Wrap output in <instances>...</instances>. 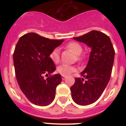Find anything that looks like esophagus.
<instances>
[{
    "mask_svg": "<svg viewBox=\"0 0 126 126\" xmlns=\"http://www.w3.org/2000/svg\"><path fill=\"white\" fill-rule=\"evenodd\" d=\"M65 78H66V76H64V75H62V80H65Z\"/></svg>",
    "mask_w": 126,
    "mask_h": 126,
    "instance_id": "esophagus-1",
    "label": "esophagus"
}]
</instances>
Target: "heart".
Here are the masks:
<instances>
[{"label": "heart", "mask_w": 126, "mask_h": 126, "mask_svg": "<svg viewBox=\"0 0 126 126\" xmlns=\"http://www.w3.org/2000/svg\"><path fill=\"white\" fill-rule=\"evenodd\" d=\"M65 47L67 49L71 50L75 53V55H77V59L78 61H82L84 57L81 55L80 53L82 51V46L80 44L76 42H71L68 43L67 45L65 46ZM49 57L52 61L54 63H58L60 60V51L58 48H55L53 49L51 52L49 54ZM76 71V67L73 65H61L57 67V72L61 74V75H70L71 73H73Z\"/></svg>", "instance_id": "b5f03b06"}]
</instances>
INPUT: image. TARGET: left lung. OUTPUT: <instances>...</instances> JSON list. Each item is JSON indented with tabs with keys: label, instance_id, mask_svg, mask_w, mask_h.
Returning <instances> with one entry per match:
<instances>
[{
	"label": "left lung",
	"instance_id": "8db88e82",
	"mask_svg": "<svg viewBox=\"0 0 126 126\" xmlns=\"http://www.w3.org/2000/svg\"><path fill=\"white\" fill-rule=\"evenodd\" d=\"M74 40L92 47L88 65L81 76L76 78L71 88L72 99L79 105H88L95 102L104 92L111 76L115 51L109 36L97 31L90 32Z\"/></svg>",
	"mask_w": 126,
	"mask_h": 126
}]
</instances>
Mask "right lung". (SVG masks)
Returning a JSON list of instances; mask_svg holds the SVG:
<instances>
[{"mask_svg":"<svg viewBox=\"0 0 126 126\" xmlns=\"http://www.w3.org/2000/svg\"><path fill=\"white\" fill-rule=\"evenodd\" d=\"M63 40H51L34 32L20 37L14 52L16 79L21 90L32 103L47 106L53 101L61 75H51L56 69L49 54ZM50 76L46 79L43 75Z\"/></svg>","mask_w":126,"mask_h":126,"instance_id":"obj_1","label":"right lung"}]
</instances>
